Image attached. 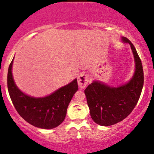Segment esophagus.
Segmentation results:
<instances>
[{
	"label": "esophagus",
	"instance_id": "obj_1",
	"mask_svg": "<svg viewBox=\"0 0 154 154\" xmlns=\"http://www.w3.org/2000/svg\"><path fill=\"white\" fill-rule=\"evenodd\" d=\"M77 82H78V85L80 88H85V87L87 86V84L89 82L88 75L85 73L79 74L78 77H77Z\"/></svg>",
	"mask_w": 154,
	"mask_h": 154
}]
</instances>
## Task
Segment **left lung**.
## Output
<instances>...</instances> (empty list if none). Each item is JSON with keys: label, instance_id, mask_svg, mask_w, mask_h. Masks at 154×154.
<instances>
[{"label": "left lung", "instance_id": "left-lung-1", "mask_svg": "<svg viewBox=\"0 0 154 154\" xmlns=\"http://www.w3.org/2000/svg\"><path fill=\"white\" fill-rule=\"evenodd\" d=\"M131 46L135 61V72L131 80L118 87H109L94 81L85 93L91 117L97 124L111 126L122 122L133 111L143 86V66L136 48L128 38H122Z\"/></svg>", "mask_w": 154, "mask_h": 154}]
</instances>
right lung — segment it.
Masks as SVG:
<instances>
[{"mask_svg": "<svg viewBox=\"0 0 154 154\" xmlns=\"http://www.w3.org/2000/svg\"><path fill=\"white\" fill-rule=\"evenodd\" d=\"M13 59L8 72V89L15 109L21 117L35 127L51 129L65 120L69 102L78 89L77 79L49 96L35 98L24 94L15 85L12 75Z\"/></svg>", "mask_w": 154, "mask_h": 154, "instance_id": "right-lung-1", "label": "right lung"}]
</instances>
